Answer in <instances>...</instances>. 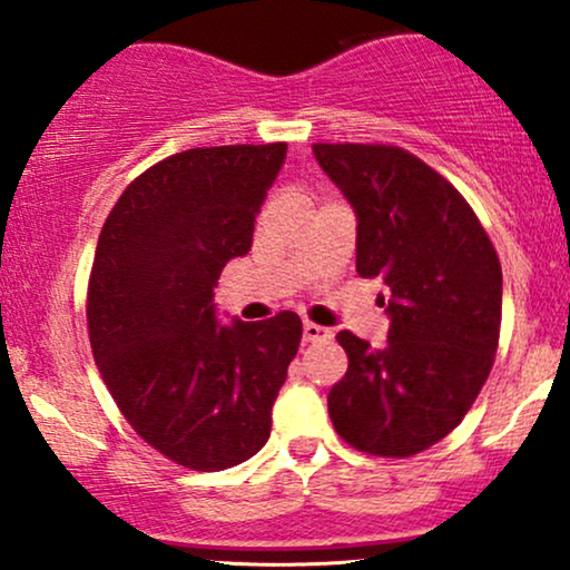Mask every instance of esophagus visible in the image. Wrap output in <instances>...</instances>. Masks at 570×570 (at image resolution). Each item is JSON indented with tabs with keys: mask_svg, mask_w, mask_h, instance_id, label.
<instances>
[{
	"mask_svg": "<svg viewBox=\"0 0 570 570\" xmlns=\"http://www.w3.org/2000/svg\"><path fill=\"white\" fill-rule=\"evenodd\" d=\"M332 332L326 330V326H318L313 322H305L303 324V340L305 343H324V340H330Z\"/></svg>",
	"mask_w": 570,
	"mask_h": 570,
	"instance_id": "obj_1",
	"label": "esophagus"
}]
</instances>
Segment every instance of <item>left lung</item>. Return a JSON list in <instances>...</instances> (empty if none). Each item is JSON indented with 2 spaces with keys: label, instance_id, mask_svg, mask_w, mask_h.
I'll return each instance as SVG.
<instances>
[{
  "label": "left lung",
  "instance_id": "left-lung-1",
  "mask_svg": "<svg viewBox=\"0 0 570 570\" xmlns=\"http://www.w3.org/2000/svg\"><path fill=\"white\" fill-rule=\"evenodd\" d=\"M356 214V273L389 289V343L340 332L348 372L326 404L362 453L404 458L448 436L499 348L501 265L480 219L434 168L383 144H313Z\"/></svg>",
  "mask_w": 570,
  "mask_h": 570
}]
</instances>
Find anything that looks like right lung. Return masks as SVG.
<instances>
[{
	"label": "right lung",
	"mask_w": 570,
	"mask_h": 570,
	"mask_svg": "<svg viewBox=\"0 0 570 570\" xmlns=\"http://www.w3.org/2000/svg\"><path fill=\"white\" fill-rule=\"evenodd\" d=\"M286 144L187 149L130 181L98 235L90 348L144 442L195 472L263 450L303 337L297 313L219 322L222 267L252 248Z\"/></svg>",
	"instance_id": "right-lung-1"
}]
</instances>
